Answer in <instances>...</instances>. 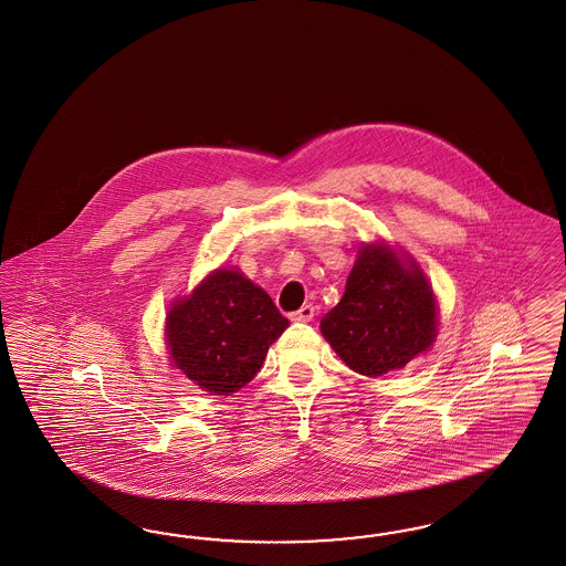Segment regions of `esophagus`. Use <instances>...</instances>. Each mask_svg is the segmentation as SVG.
<instances>
[{
	"label": "esophagus",
	"mask_w": 566,
	"mask_h": 566,
	"mask_svg": "<svg viewBox=\"0 0 566 566\" xmlns=\"http://www.w3.org/2000/svg\"><path fill=\"white\" fill-rule=\"evenodd\" d=\"M315 315V307L313 305H303L298 312L293 313L294 322H312Z\"/></svg>",
	"instance_id": "obj_1"
}]
</instances>
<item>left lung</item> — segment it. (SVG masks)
Wrapping results in <instances>:
<instances>
[{"mask_svg":"<svg viewBox=\"0 0 566 566\" xmlns=\"http://www.w3.org/2000/svg\"><path fill=\"white\" fill-rule=\"evenodd\" d=\"M319 331L357 374L401 370L437 336V303L427 275L385 242L364 244L347 277L340 303Z\"/></svg>","mask_w":566,"mask_h":566,"instance_id":"1","label":"left lung"}]
</instances>
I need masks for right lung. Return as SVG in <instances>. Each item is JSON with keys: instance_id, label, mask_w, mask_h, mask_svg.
Here are the masks:
<instances>
[{"instance_id": "1", "label": "right lung", "mask_w": 566, "mask_h": 566, "mask_svg": "<svg viewBox=\"0 0 566 566\" xmlns=\"http://www.w3.org/2000/svg\"><path fill=\"white\" fill-rule=\"evenodd\" d=\"M289 324L270 294L221 268L171 305L165 336L177 370L200 389L230 395L253 380Z\"/></svg>"}]
</instances>
